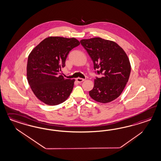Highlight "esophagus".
<instances>
[{"mask_svg": "<svg viewBox=\"0 0 161 161\" xmlns=\"http://www.w3.org/2000/svg\"><path fill=\"white\" fill-rule=\"evenodd\" d=\"M76 80H77V82H79V83H81V82H83L84 80H85V79H82V78H78L76 79Z\"/></svg>", "mask_w": 161, "mask_h": 161, "instance_id": "1", "label": "esophagus"}]
</instances>
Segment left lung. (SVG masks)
<instances>
[{"label":"left lung","instance_id":"obj_1","mask_svg":"<svg viewBox=\"0 0 161 161\" xmlns=\"http://www.w3.org/2000/svg\"><path fill=\"white\" fill-rule=\"evenodd\" d=\"M80 42L91 58L95 73L101 75L94 80L90 97L101 103L117 98L124 90L131 72L126 53L116 42L99 37L83 39Z\"/></svg>","mask_w":161,"mask_h":161}]
</instances>
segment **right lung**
I'll return each mask as SVG.
<instances>
[{"mask_svg": "<svg viewBox=\"0 0 161 161\" xmlns=\"http://www.w3.org/2000/svg\"><path fill=\"white\" fill-rule=\"evenodd\" d=\"M80 42L75 38L50 36L42 40L30 54L27 79L36 98L49 105L65 101L72 91L75 79L60 75L68 54Z\"/></svg>", "mask_w": 161, "mask_h": 161, "instance_id": "1", "label": "right lung"}]
</instances>
